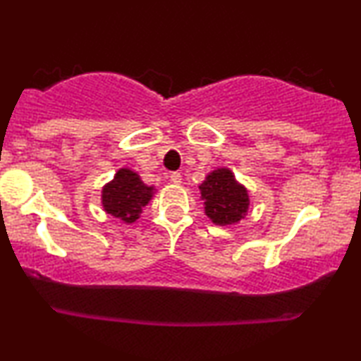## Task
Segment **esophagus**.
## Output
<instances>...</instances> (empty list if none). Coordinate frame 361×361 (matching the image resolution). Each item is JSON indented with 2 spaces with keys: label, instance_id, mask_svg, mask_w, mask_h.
I'll list each match as a JSON object with an SVG mask.
<instances>
[{
  "label": "esophagus",
  "instance_id": "34e87169",
  "mask_svg": "<svg viewBox=\"0 0 361 361\" xmlns=\"http://www.w3.org/2000/svg\"><path fill=\"white\" fill-rule=\"evenodd\" d=\"M169 177H171V182H174V184H180V182H182L180 172H172Z\"/></svg>",
  "mask_w": 361,
  "mask_h": 361
}]
</instances>
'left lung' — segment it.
Instances as JSON below:
<instances>
[{"instance_id": "8db88e82", "label": "left lung", "mask_w": 361, "mask_h": 361, "mask_svg": "<svg viewBox=\"0 0 361 361\" xmlns=\"http://www.w3.org/2000/svg\"><path fill=\"white\" fill-rule=\"evenodd\" d=\"M205 215L215 225H235L245 219L250 207L248 190L226 167L212 171L199 185Z\"/></svg>"}]
</instances>
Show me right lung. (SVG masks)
Here are the masks:
<instances>
[{"mask_svg":"<svg viewBox=\"0 0 361 361\" xmlns=\"http://www.w3.org/2000/svg\"><path fill=\"white\" fill-rule=\"evenodd\" d=\"M154 187L146 185L140 174L123 167L113 180L102 189V205L106 214L120 219L125 224H133L140 219L141 212L149 204Z\"/></svg>","mask_w":361,"mask_h":361,"instance_id":"add662e5","label":"right lung"}]
</instances>
